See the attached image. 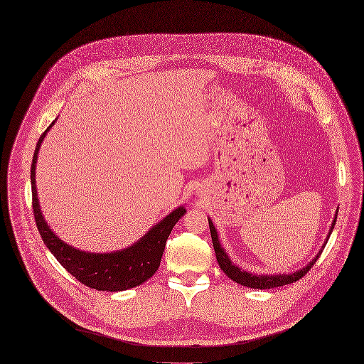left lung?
<instances>
[{
  "label": "left lung",
  "mask_w": 364,
  "mask_h": 364,
  "mask_svg": "<svg viewBox=\"0 0 364 364\" xmlns=\"http://www.w3.org/2000/svg\"><path fill=\"white\" fill-rule=\"evenodd\" d=\"M336 220H337V211H336V215H334V220L330 225V230H328V235L326 237V241L324 245L321 246L320 252L317 253V256L303 269L294 272V273H290V274H276V276H270V274H266V276H262V274H252V273H247L245 270H241L238 266L232 264L228 255L224 252V249L221 247L220 245V240H218V234H217V230L213 224V221L208 218V225H210V232H211V240H213V247H214V252H215V257H217V263L220 266V269L235 283L238 284H243L246 287H252V289H260V290H267V289H274V287H280V286H286V284H290V283H294L297 280H300L304 274H307V272L314 266V263L317 262V259L320 257V255L323 253V249L326 247L327 241H328V237L334 228V224H336Z\"/></svg>",
  "instance_id": "8db88e82"
}]
</instances>
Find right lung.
<instances>
[{
    "mask_svg": "<svg viewBox=\"0 0 364 364\" xmlns=\"http://www.w3.org/2000/svg\"><path fill=\"white\" fill-rule=\"evenodd\" d=\"M57 119V118H55ZM55 119L41 134L31 164V188H33V208L36 224L47 249L54 255L60 264L73 274L80 283L100 291H123L133 289L147 282L159 270L160 262L166 249V241L176 225V223L186 214L184 207L171 211L166 218L156 224L144 237L133 246L112 253H88L74 249L60 240L50 225L46 223L36 186V164L41 143L54 126Z\"/></svg>",
    "mask_w": 364,
    "mask_h": 364,
    "instance_id": "1",
    "label": "right lung"
}]
</instances>
